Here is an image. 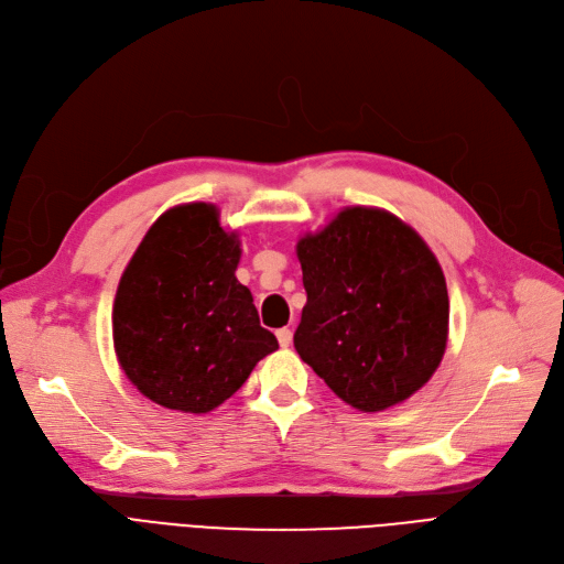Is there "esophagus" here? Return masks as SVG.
Returning <instances> with one entry per match:
<instances>
[{
	"instance_id": "1",
	"label": "esophagus",
	"mask_w": 564,
	"mask_h": 564,
	"mask_svg": "<svg viewBox=\"0 0 564 564\" xmlns=\"http://www.w3.org/2000/svg\"><path fill=\"white\" fill-rule=\"evenodd\" d=\"M275 335H278V341H280V346H282V348H286V346L291 344V339H293L291 328H280Z\"/></svg>"
}]
</instances>
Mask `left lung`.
I'll use <instances>...</instances> for the list:
<instances>
[{
	"label": "left lung",
	"mask_w": 564,
	"mask_h": 564,
	"mask_svg": "<svg viewBox=\"0 0 564 564\" xmlns=\"http://www.w3.org/2000/svg\"><path fill=\"white\" fill-rule=\"evenodd\" d=\"M296 252L307 303L293 346L341 401L379 413L434 377L449 299L413 227L383 208L348 206Z\"/></svg>",
	"instance_id": "left-lung-1"
}]
</instances>
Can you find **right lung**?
<instances>
[{"instance_id":"add662e5","label":"right lung","mask_w":564,"mask_h":564,"mask_svg":"<svg viewBox=\"0 0 564 564\" xmlns=\"http://www.w3.org/2000/svg\"><path fill=\"white\" fill-rule=\"evenodd\" d=\"M240 240L213 204L160 216L121 275L112 335L119 365L144 397L170 411L208 413L273 354L248 286L236 280Z\"/></svg>"}]
</instances>
